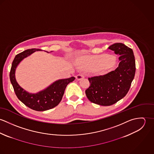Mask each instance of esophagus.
Wrapping results in <instances>:
<instances>
[{"instance_id": "34e87169", "label": "esophagus", "mask_w": 154, "mask_h": 154, "mask_svg": "<svg viewBox=\"0 0 154 154\" xmlns=\"http://www.w3.org/2000/svg\"><path fill=\"white\" fill-rule=\"evenodd\" d=\"M84 77L85 76H84V75L83 74H78V75H77L76 76V79L77 80H81V79H83Z\"/></svg>"}]
</instances>
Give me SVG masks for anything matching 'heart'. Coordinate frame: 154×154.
<instances>
[{
    "mask_svg": "<svg viewBox=\"0 0 154 154\" xmlns=\"http://www.w3.org/2000/svg\"><path fill=\"white\" fill-rule=\"evenodd\" d=\"M76 63L80 67L89 70H107L115 66L116 58L106 54L98 56H83L76 60Z\"/></svg>",
    "mask_w": 154,
    "mask_h": 154,
    "instance_id": "heart-1",
    "label": "heart"
}]
</instances>
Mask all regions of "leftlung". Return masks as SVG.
I'll return each instance as SVG.
<instances>
[{"instance_id":"obj_1","label":"left lung","mask_w":154,"mask_h":154,"mask_svg":"<svg viewBox=\"0 0 154 154\" xmlns=\"http://www.w3.org/2000/svg\"><path fill=\"white\" fill-rule=\"evenodd\" d=\"M109 48L120 55L119 66L104 75L89 78L91 85L85 91L91 102L103 106L112 105L126 96L136 71L134 56L131 48L117 43Z\"/></svg>"}]
</instances>
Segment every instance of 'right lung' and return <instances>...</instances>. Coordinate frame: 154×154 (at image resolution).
I'll list each match as a JSON object with an SVG mask.
<instances>
[{
    "label": "right lung",
    "mask_w": 154,
    "mask_h": 154,
    "mask_svg": "<svg viewBox=\"0 0 154 154\" xmlns=\"http://www.w3.org/2000/svg\"><path fill=\"white\" fill-rule=\"evenodd\" d=\"M40 50H42L37 48L28 49L16 55L12 64L9 77L15 94L22 103L32 110L43 111L51 109L60 103L67 85L73 81L75 78L57 80L47 88L35 94L29 93L24 90L18 84L15 78L17 67L23 59L35 51Z\"/></svg>",
    "instance_id": "right-lung-1"
}]
</instances>
